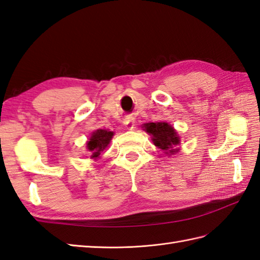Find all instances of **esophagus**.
Instances as JSON below:
<instances>
[{
    "label": "esophagus",
    "instance_id": "1",
    "mask_svg": "<svg viewBox=\"0 0 260 260\" xmlns=\"http://www.w3.org/2000/svg\"><path fill=\"white\" fill-rule=\"evenodd\" d=\"M124 125H125V127L129 131L134 129V126H135L134 121H133V118H131V117H126L124 119Z\"/></svg>",
    "mask_w": 260,
    "mask_h": 260
}]
</instances>
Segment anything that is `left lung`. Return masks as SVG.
Wrapping results in <instances>:
<instances>
[{"mask_svg": "<svg viewBox=\"0 0 260 260\" xmlns=\"http://www.w3.org/2000/svg\"><path fill=\"white\" fill-rule=\"evenodd\" d=\"M145 129L151 135L152 142L158 148H160L168 154V151L174 154L177 149H174L176 145H179V137L176 131L168 123H147L145 124Z\"/></svg>", "mask_w": 260, "mask_h": 260, "instance_id": "1", "label": "left lung"}]
</instances>
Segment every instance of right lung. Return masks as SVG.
Returning a JSON list of instances; mask_svg holds the SVG:
<instances>
[{
	"instance_id": "add662e5",
	"label": "right lung",
	"mask_w": 260,
	"mask_h": 260,
	"mask_svg": "<svg viewBox=\"0 0 260 260\" xmlns=\"http://www.w3.org/2000/svg\"><path fill=\"white\" fill-rule=\"evenodd\" d=\"M113 133L106 129H98L92 134L90 141L86 144L88 149L91 151V158H98L101 154V151L105 149L112 139Z\"/></svg>"
}]
</instances>
